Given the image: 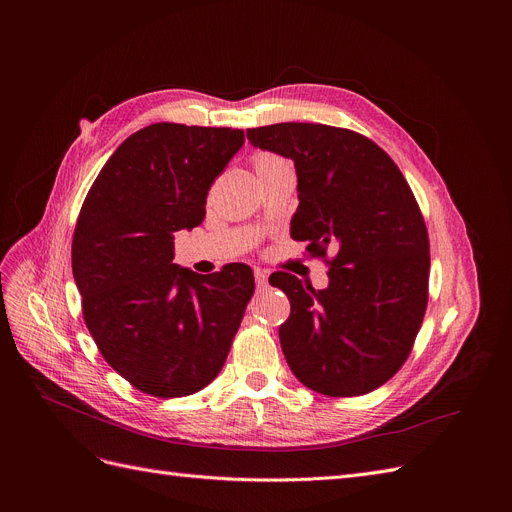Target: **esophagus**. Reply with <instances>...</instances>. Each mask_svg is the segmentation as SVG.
Here are the masks:
<instances>
[{"label":"esophagus","instance_id":"1","mask_svg":"<svg viewBox=\"0 0 512 512\" xmlns=\"http://www.w3.org/2000/svg\"><path fill=\"white\" fill-rule=\"evenodd\" d=\"M255 284H257L259 290L267 286V272H265V270H259V267L255 270Z\"/></svg>","mask_w":512,"mask_h":512}]
</instances>
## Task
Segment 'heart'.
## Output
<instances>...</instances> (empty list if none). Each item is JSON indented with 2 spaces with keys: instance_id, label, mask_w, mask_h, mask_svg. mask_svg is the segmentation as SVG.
Returning a JSON list of instances; mask_svg holds the SVG:
<instances>
[{
  "instance_id": "1",
  "label": "heart",
  "mask_w": 512,
  "mask_h": 512,
  "mask_svg": "<svg viewBox=\"0 0 512 512\" xmlns=\"http://www.w3.org/2000/svg\"><path fill=\"white\" fill-rule=\"evenodd\" d=\"M278 164H286V161L276 155H261L257 159V166H278Z\"/></svg>"
}]
</instances>
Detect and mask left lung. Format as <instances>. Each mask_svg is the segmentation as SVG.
Segmentation results:
<instances>
[{
    "instance_id": "1",
    "label": "left lung",
    "mask_w": 512,
    "mask_h": 512,
    "mask_svg": "<svg viewBox=\"0 0 512 512\" xmlns=\"http://www.w3.org/2000/svg\"><path fill=\"white\" fill-rule=\"evenodd\" d=\"M253 147L294 161L299 207L290 236L336 255L328 286L290 274L282 353L297 380L326 396H359L407 361L427 307L429 240L411 188L394 161L361 134L326 124L249 128Z\"/></svg>"
}]
</instances>
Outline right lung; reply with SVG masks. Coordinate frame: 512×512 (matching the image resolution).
Segmentation results:
<instances>
[{"mask_svg":"<svg viewBox=\"0 0 512 512\" xmlns=\"http://www.w3.org/2000/svg\"><path fill=\"white\" fill-rule=\"evenodd\" d=\"M242 143L238 128H141L107 159L80 209L72 274L87 328L145 394L178 398L213 382L253 297L245 263L211 276L174 263V232L203 222L209 186Z\"/></svg>","mask_w":512,"mask_h":512,"instance_id":"right-lung-1","label":"right lung"}]
</instances>
